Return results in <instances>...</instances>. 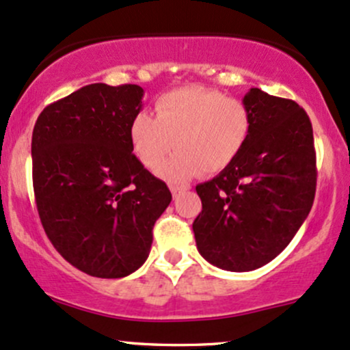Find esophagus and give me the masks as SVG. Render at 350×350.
<instances>
[{
    "mask_svg": "<svg viewBox=\"0 0 350 350\" xmlns=\"http://www.w3.org/2000/svg\"><path fill=\"white\" fill-rule=\"evenodd\" d=\"M170 190H172V195H174V198H178L180 195L183 193V191H187V190H189V187H178V185H172V187H170Z\"/></svg>",
    "mask_w": 350,
    "mask_h": 350,
    "instance_id": "esophagus-1",
    "label": "esophagus"
}]
</instances>
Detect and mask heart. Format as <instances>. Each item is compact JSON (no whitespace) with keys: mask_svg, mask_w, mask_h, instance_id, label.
<instances>
[{"mask_svg":"<svg viewBox=\"0 0 350 350\" xmlns=\"http://www.w3.org/2000/svg\"><path fill=\"white\" fill-rule=\"evenodd\" d=\"M252 113L242 100L217 90L183 86L161 95L155 118L138 113L130 125L135 155L148 170L174 152L160 175L172 182L215 175L234 163L250 138Z\"/></svg>","mask_w":350,"mask_h":350,"instance_id":"obj_1","label":"heart"}]
</instances>
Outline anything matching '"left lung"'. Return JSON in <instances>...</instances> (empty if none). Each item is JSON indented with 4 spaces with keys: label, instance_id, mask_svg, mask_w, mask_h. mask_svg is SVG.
<instances>
[{
    "label": "left lung",
    "instance_id": "left-lung-1",
    "mask_svg": "<svg viewBox=\"0 0 350 350\" xmlns=\"http://www.w3.org/2000/svg\"><path fill=\"white\" fill-rule=\"evenodd\" d=\"M250 138L234 163L197 185V249L219 269L249 272L269 264L309 215L317 185L309 115L294 100L250 88Z\"/></svg>",
    "mask_w": 350,
    "mask_h": 350
}]
</instances>
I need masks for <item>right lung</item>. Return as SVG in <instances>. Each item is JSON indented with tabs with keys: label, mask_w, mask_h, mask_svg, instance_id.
Masks as SVG:
<instances>
[{
	"label": "right lung",
	"mask_w": 350,
	"mask_h": 350,
	"mask_svg": "<svg viewBox=\"0 0 350 350\" xmlns=\"http://www.w3.org/2000/svg\"><path fill=\"white\" fill-rule=\"evenodd\" d=\"M138 85H86L48 105L33 129V190L48 239L88 275L120 279L144 265L167 183L135 157Z\"/></svg>",
	"instance_id": "obj_1"
}]
</instances>
